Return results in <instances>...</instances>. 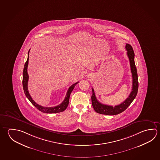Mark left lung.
Returning <instances> with one entry per match:
<instances>
[{
    "label": "left lung",
    "mask_w": 160,
    "mask_h": 160,
    "mask_svg": "<svg viewBox=\"0 0 160 160\" xmlns=\"http://www.w3.org/2000/svg\"><path fill=\"white\" fill-rule=\"evenodd\" d=\"M125 48L127 51V55L129 57L132 78V92H130L129 97L126 98V100L123 101L122 103L113 107L112 106H108L106 104L101 103L96 98L95 92L93 88H92V107L95 110V112H97L98 113L107 115H116L119 114L124 111L130 106V104L132 103V102L134 101V99L137 96L138 90V78L137 68L135 64L134 52L132 46L129 44H126Z\"/></svg>",
    "instance_id": "left-lung-1"
}]
</instances>
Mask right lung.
<instances>
[{
	"mask_svg": "<svg viewBox=\"0 0 160 160\" xmlns=\"http://www.w3.org/2000/svg\"><path fill=\"white\" fill-rule=\"evenodd\" d=\"M28 52V59L26 62L25 66H24V68L23 71V79H22V85L23 88L24 90V92L25 94L26 97L28 98V100L30 101L31 103L34 105V106L37 108V109H39L41 112L43 113H58V112H63L64 111L65 109L67 108L68 103H69V99H70V96L71 93L72 91L73 90L74 88L75 87L76 84H78L79 82H77L76 83L72 85L68 90L67 94L65 97L64 101L62 102L61 103L55 107H42L40 106L39 104H37L35 101L31 98V95H30L28 91V54H29V52Z\"/></svg>",
	"mask_w": 160,
	"mask_h": 160,
	"instance_id": "right-lung-1",
	"label": "right lung"
}]
</instances>
